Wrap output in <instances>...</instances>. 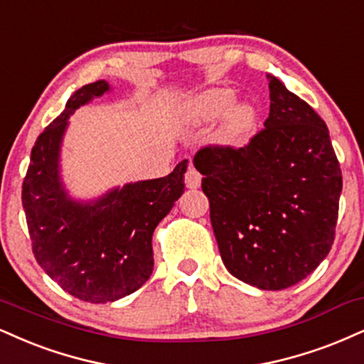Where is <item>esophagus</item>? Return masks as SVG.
Listing matches in <instances>:
<instances>
[{
	"instance_id": "esophagus-1",
	"label": "esophagus",
	"mask_w": 364,
	"mask_h": 364,
	"mask_svg": "<svg viewBox=\"0 0 364 364\" xmlns=\"http://www.w3.org/2000/svg\"><path fill=\"white\" fill-rule=\"evenodd\" d=\"M185 183L188 188H191V190H196V188L200 186L201 174L193 168V166H190V168H188L186 174H185Z\"/></svg>"
}]
</instances>
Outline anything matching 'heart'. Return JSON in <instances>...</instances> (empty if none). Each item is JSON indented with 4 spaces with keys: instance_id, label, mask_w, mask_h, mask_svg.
I'll list each match as a JSON object with an SVG mask.
<instances>
[{
    "instance_id": "1",
    "label": "heart",
    "mask_w": 364,
    "mask_h": 364,
    "mask_svg": "<svg viewBox=\"0 0 364 364\" xmlns=\"http://www.w3.org/2000/svg\"><path fill=\"white\" fill-rule=\"evenodd\" d=\"M234 90L230 87H212L196 96L190 103V117L196 124H210L224 117L220 137L225 144H242L252 134L257 124V112L249 103H236Z\"/></svg>"
}]
</instances>
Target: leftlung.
<instances>
[{"mask_svg":"<svg viewBox=\"0 0 364 364\" xmlns=\"http://www.w3.org/2000/svg\"><path fill=\"white\" fill-rule=\"evenodd\" d=\"M268 81L264 129L244 147H201L193 164L229 273L261 290H284L329 254L343 174L326 122L278 77Z\"/></svg>","mask_w":364,"mask_h":364,"instance_id":"obj_1","label":"left lung"}]
</instances>
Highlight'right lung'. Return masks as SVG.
<instances>
[{
	"label": "right lung",
	"instance_id": "obj_1",
	"mask_svg": "<svg viewBox=\"0 0 364 364\" xmlns=\"http://www.w3.org/2000/svg\"><path fill=\"white\" fill-rule=\"evenodd\" d=\"M108 90L102 80L68 100L35 140L21 188L35 259L64 291L91 304L124 299L151 277L152 234L185 191L188 168L185 159L164 178L129 183L86 203L73 200L59 176L63 135L76 108Z\"/></svg>",
	"mask_w": 364,
	"mask_h": 364
}]
</instances>
